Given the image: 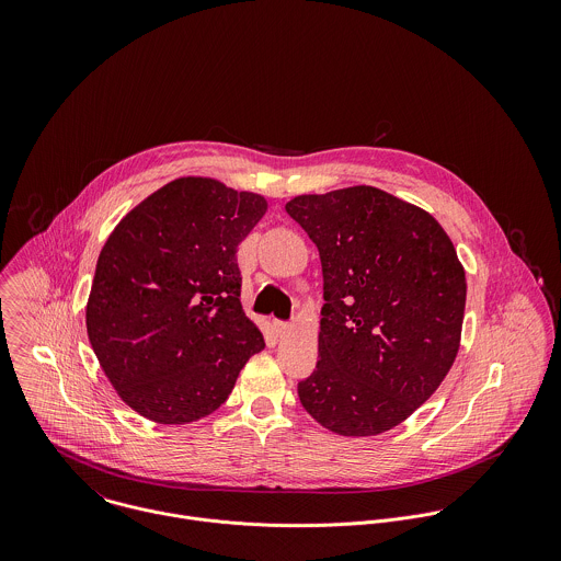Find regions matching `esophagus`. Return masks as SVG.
<instances>
[{
	"instance_id": "34e87169",
	"label": "esophagus",
	"mask_w": 561,
	"mask_h": 561,
	"mask_svg": "<svg viewBox=\"0 0 561 561\" xmlns=\"http://www.w3.org/2000/svg\"><path fill=\"white\" fill-rule=\"evenodd\" d=\"M289 328H291V325H289L287 321H272V330H274V334H276V336H283V334H287V332H289Z\"/></svg>"
}]
</instances>
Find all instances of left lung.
Listing matches in <instances>:
<instances>
[{
  "mask_svg": "<svg viewBox=\"0 0 561 561\" xmlns=\"http://www.w3.org/2000/svg\"><path fill=\"white\" fill-rule=\"evenodd\" d=\"M320 250V360L305 410L341 436H376L440 387L460 350L467 276L445 229L371 185L285 205Z\"/></svg>",
  "mask_w": 561,
  "mask_h": 561,
  "instance_id": "8db88e82",
  "label": "left lung"
}]
</instances>
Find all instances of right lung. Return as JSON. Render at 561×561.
I'll list each match as a JSON object with an SVG mask.
<instances>
[{
    "mask_svg": "<svg viewBox=\"0 0 561 561\" xmlns=\"http://www.w3.org/2000/svg\"><path fill=\"white\" fill-rule=\"evenodd\" d=\"M265 211L259 194L181 176L134 207L101 248L88 339L138 414L163 425L211 414L265 347L241 309L236 256Z\"/></svg>",
    "mask_w": 561,
    "mask_h": 561,
    "instance_id": "add662e5",
    "label": "right lung"
}]
</instances>
